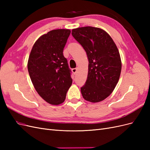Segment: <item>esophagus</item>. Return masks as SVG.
Segmentation results:
<instances>
[{"instance_id": "esophagus-1", "label": "esophagus", "mask_w": 150, "mask_h": 150, "mask_svg": "<svg viewBox=\"0 0 150 150\" xmlns=\"http://www.w3.org/2000/svg\"><path fill=\"white\" fill-rule=\"evenodd\" d=\"M77 71H78V68H73V69H72V72H73L74 74L76 73Z\"/></svg>"}]
</instances>
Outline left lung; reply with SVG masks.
<instances>
[{
    "label": "left lung",
    "instance_id": "left-lung-1",
    "mask_svg": "<svg viewBox=\"0 0 150 150\" xmlns=\"http://www.w3.org/2000/svg\"><path fill=\"white\" fill-rule=\"evenodd\" d=\"M72 35L83 46L89 61L88 78L81 88L85 100L103 101L112 93L121 71L120 54L105 30L87 26L72 30Z\"/></svg>",
    "mask_w": 150,
    "mask_h": 150
}]
</instances>
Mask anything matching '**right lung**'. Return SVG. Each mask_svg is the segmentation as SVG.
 Listing matches in <instances>:
<instances>
[{"label": "right lung", "mask_w": 150, "mask_h": 150, "mask_svg": "<svg viewBox=\"0 0 150 150\" xmlns=\"http://www.w3.org/2000/svg\"><path fill=\"white\" fill-rule=\"evenodd\" d=\"M70 34L69 29H59L43 34L34 43L29 57L28 69L34 87L52 105L65 101L72 85L71 70L63 55Z\"/></svg>", "instance_id": "add662e5"}]
</instances>
